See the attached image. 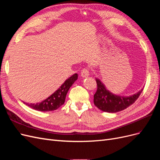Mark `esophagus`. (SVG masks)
I'll use <instances>...</instances> for the list:
<instances>
[{
    "instance_id": "obj_1",
    "label": "esophagus",
    "mask_w": 160,
    "mask_h": 160,
    "mask_svg": "<svg viewBox=\"0 0 160 160\" xmlns=\"http://www.w3.org/2000/svg\"><path fill=\"white\" fill-rule=\"evenodd\" d=\"M89 75V72L88 69H83L81 72V76L83 77V78H85V77H88Z\"/></svg>"
}]
</instances>
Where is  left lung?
I'll return each mask as SVG.
<instances>
[{"mask_svg":"<svg viewBox=\"0 0 160 160\" xmlns=\"http://www.w3.org/2000/svg\"><path fill=\"white\" fill-rule=\"evenodd\" d=\"M98 89L94 95L93 102L100 110L108 113H116L128 108L138 99L143 89L129 96L115 95L109 91L99 79H95Z\"/></svg>","mask_w":160,"mask_h":160,"instance_id":"8db88e82","label":"left lung"}]
</instances>
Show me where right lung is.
Here are the masks:
<instances>
[{
	"mask_svg": "<svg viewBox=\"0 0 160 160\" xmlns=\"http://www.w3.org/2000/svg\"><path fill=\"white\" fill-rule=\"evenodd\" d=\"M77 78H78V75L77 73L73 74L67 79L59 89L46 99L43 100L40 103H26V105L33 109L40 111H51L56 110L64 104L67 92Z\"/></svg>",
	"mask_w": 160,
	"mask_h": 160,
	"instance_id": "1",
	"label": "right lung"
}]
</instances>
